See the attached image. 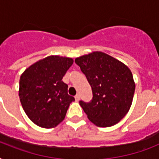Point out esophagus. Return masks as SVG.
<instances>
[{
  "label": "esophagus",
  "mask_w": 159,
  "mask_h": 159,
  "mask_svg": "<svg viewBox=\"0 0 159 159\" xmlns=\"http://www.w3.org/2000/svg\"><path fill=\"white\" fill-rule=\"evenodd\" d=\"M75 100H76V102H78V101H79V100H80L79 95L77 94V95H76V96H75Z\"/></svg>",
  "instance_id": "obj_1"
}]
</instances>
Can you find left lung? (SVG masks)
Wrapping results in <instances>:
<instances>
[{"mask_svg":"<svg viewBox=\"0 0 159 159\" xmlns=\"http://www.w3.org/2000/svg\"><path fill=\"white\" fill-rule=\"evenodd\" d=\"M92 87L91 102L80 101L87 118L98 127L120 122L129 111L135 83L130 69L103 52H92L75 59Z\"/></svg>","mask_w":159,"mask_h":159,"instance_id":"1","label":"left lung"}]
</instances>
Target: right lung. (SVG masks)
I'll use <instances>...</instances> for the list:
<instances>
[{"label": "right lung", "instance_id": "add662e5", "mask_svg": "<svg viewBox=\"0 0 159 159\" xmlns=\"http://www.w3.org/2000/svg\"><path fill=\"white\" fill-rule=\"evenodd\" d=\"M73 63L71 57L51 55L26 68L20 78L19 97L30 120L39 127L50 129L65 118L74 97L67 94L62 79Z\"/></svg>", "mask_w": 159, "mask_h": 159}]
</instances>
